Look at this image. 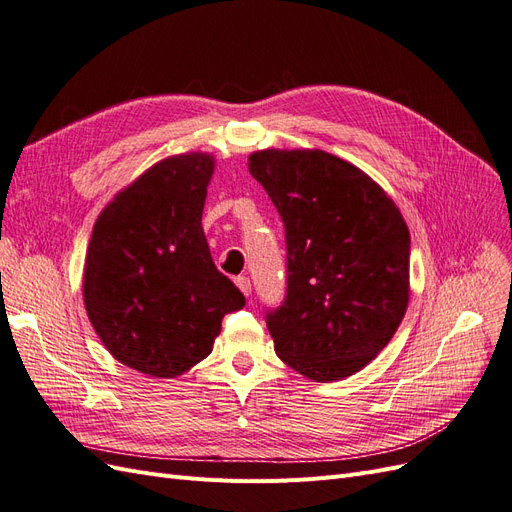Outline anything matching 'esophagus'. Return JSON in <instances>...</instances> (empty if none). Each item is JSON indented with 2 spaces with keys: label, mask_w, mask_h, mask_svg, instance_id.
Instances as JSON below:
<instances>
[{
  "label": "esophagus",
  "mask_w": 512,
  "mask_h": 512,
  "mask_svg": "<svg viewBox=\"0 0 512 512\" xmlns=\"http://www.w3.org/2000/svg\"><path fill=\"white\" fill-rule=\"evenodd\" d=\"M236 287L242 291V295H246V298H249V295H251V280L249 278L238 276L236 278Z\"/></svg>",
  "instance_id": "obj_1"
}]
</instances>
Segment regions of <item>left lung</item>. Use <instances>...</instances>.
Instances as JSON below:
<instances>
[{
  "mask_svg": "<svg viewBox=\"0 0 512 512\" xmlns=\"http://www.w3.org/2000/svg\"><path fill=\"white\" fill-rule=\"evenodd\" d=\"M249 172L287 238V295L268 315L274 351L310 381H342L385 349L406 315L402 212L364 170L319 148H263Z\"/></svg>",
  "mask_w": 512,
  "mask_h": 512,
  "instance_id": "8db88e82",
  "label": "left lung"
}]
</instances>
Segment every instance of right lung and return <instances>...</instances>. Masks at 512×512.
Wrapping results in <instances>:
<instances>
[{
    "mask_svg": "<svg viewBox=\"0 0 512 512\" xmlns=\"http://www.w3.org/2000/svg\"><path fill=\"white\" fill-rule=\"evenodd\" d=\"M214 155L157 161L100 212L82 268V300L108 353L123 366L174 378L212 351L244 295L214 268L202 212Z\"/></svg>",
    "mask_w": 512,
    "mask_h": 512,
    "instance_id": "right-lung-1",
    "label": "right lung"
}]
</instances>
